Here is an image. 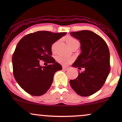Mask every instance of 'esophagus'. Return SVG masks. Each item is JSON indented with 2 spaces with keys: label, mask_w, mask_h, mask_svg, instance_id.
<instances>
[{
  "label": "esophagus",
  "mask_w": 122,
  "mask_h": 122,
  "mask_svg": "<svg viewBox=\"0 0 122 122\" xmlns=\"http://www.w3.org/2000/svg\"><path fill=\"white\" fill-rule=\"evenodd\" d=\"M69 69V68L68 67H66V66H63V69L65 70V71H67Z\"/></svg>",
  "instance_id": "34e87169"
}]
</instances>
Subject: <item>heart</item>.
Here are the masks:
<instances>
[{
	"mask_svg": "<svg viewBox=\"0 0 122 122\" xmlns=\"http://www.w3.org/2000/svg\"><path fill=\"white\" fill-rule=\"evenodd\" d=\"M66 41L67 43L70 47H71V46H74V44H78V43H79V41H78L77 40L74 39V38L71 37H68L66 39ZM58 41H56V42L53 43V44L51 45V50L53 52H54L56 51V46H57ZM56 61H57L58 62H59L61 64L63 65H68L69 63L71 61V59L69 57H67V56H62V55H59L56 56Z\"/></svg>",
	"mask_w": 122,
	"mask_h": 122,
	"instance_id": "1",
	"label": "heart"
}]
</instances>
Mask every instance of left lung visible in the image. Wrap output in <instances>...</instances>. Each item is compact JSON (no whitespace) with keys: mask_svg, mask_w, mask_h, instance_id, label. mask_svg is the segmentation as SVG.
I'll return each instance as SVG.
<instances>
[{"mask_svg":"<svg viewBox=\"0 0 122 122\" xmlns=\"http://www.w3.org/2000/svg\"><path fill=\"white\" fill-rule=\"evenodd\" d=\"M71 34L79 40L81 51L73 66L84 68L85 71L71 80L70 85L79 96H90L102 87L109 74V48L102 38L92 31H74Z\"/></svg>","mask_w":122,"mask_h":122,"instance_id":"8db88e82","label":"left lung"}]
</instances>
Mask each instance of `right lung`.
<instances>
[{"label":"right lung","instance_id":"add662e5","mask_svg":"<svg viewBox=\"0 0 122 122\" xmlns=\"http://www.w3.org/2000/svg\"><path fill=\"white\" fill-rule=\"evenodd\" d=\"M66 33L38 31L26 35L18 42L12 56L13 75L28 94L40 96L46 93L52 84L54 73L62 69L51 56V46ZM41 61L50 64L41 67Z\"/></svg>","mask_w":122,"mask_h":122}]
</instances>
